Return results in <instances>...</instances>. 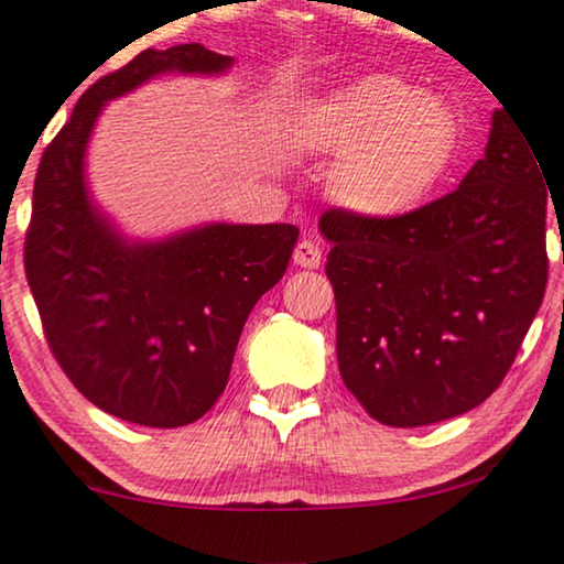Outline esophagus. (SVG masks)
Instances as JSON below:
<instances>
[{"instance_id":"obj_1","label":"esophagus","mask_w":564,"mask_h":564,"mask_svg":"<svg viewBox=\"0 0 564 564\" xmlns=\"http://www.w3.org/2000/svg\"><path fill=\"white\" fill-rule=\"evenodd\" d=\"M323 262V249L315 239H302L294 249V265L306 268V270H315Z\"/></svg>"}]
</instances>
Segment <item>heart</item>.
Returning a JSON list of instances; mask_svg holds the SVG:
<instances>
[{"label": "heart", "mask_w": 564, "mask_h": 564, "mask_svg": "<svg viewBox=\"0 0 564 564\" xmlns=\"http://www.w3.org/2000/svg\"><path fill=\"white\" fill-rule=\"evenodd\" d=\"M302 140L335 159L327 189L340 208L367 220H395L430 203L451 174L460 119L437 93L375 73L317 98Z\"/></svg>", "instance_id": "b5f03b06"}]
</instances>
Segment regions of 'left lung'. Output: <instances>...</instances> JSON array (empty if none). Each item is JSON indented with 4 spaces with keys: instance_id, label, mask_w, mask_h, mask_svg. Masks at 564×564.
<instances>
[{
    "instance_id": "obj_1",
    "label": "left lung",
    "mask_w": 564,
    "mask_h": 564,
    "mask_svg": "<svg viewBox=\"0 0 564 564\" xmlns=\"http://www.w3.org/2000/svg\"><path fill=\"white\" fill-rule=\"evenodd\" d=\"M546 187L502 106L451 195L395 220L323 213L338 369L369 416L445 422L500 388L544 299Z\"/></svg>"
}]
</instances>
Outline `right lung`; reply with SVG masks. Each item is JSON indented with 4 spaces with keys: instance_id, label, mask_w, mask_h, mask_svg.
I'll list each match as a JSON object with an SVG mask.
<instances>
[{
    "instance_id": "add662e5",
    "label": "right lung",
    "mask_w": 564,
    "mask_h": 564,
    "mask_svg": "<svg viewBox=\"0 0 564 564\" xmlns=\"http://www.w3.org/2000/svg\"><path fill=\"white\" fill-rule=\"evenodd\" d=\"M231 62L199 44L145 48L83 93L35 174L25 275L48 348L93 405L132 424L174 430L210 411L299 229L208 224L132 241L90 199L85 148L111 98L163 73L224 75Z\"/></svg>"
}]
</instances>
